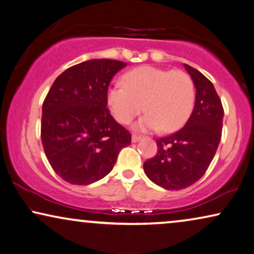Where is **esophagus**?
<instances>
[{
	"instance_id": "34e87169",
	"label": "esophagus",
	"mask_w": 254,
	"mask_h": 254,
	"mask_svg": "<svg viewBox=\"0 0 254 254\" xmlns=\"http://www.w3.org/2000/svg\"><path fill=\"white\" fill-rule=\"evenodd\" d=\"M141 139L140 136H137V134H132V137H131V141L132 143H138Z\"/></svg>"
}]
</instances>
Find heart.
Segmentation results:
<instances>
[{"label": "heart", "mask_w": 254, "mask_h": 254, "mask_svg": "<svg viewBox=\"0 0 254 254\" xmlns=\"http://www.w3.org/2000/svg\"><path fill=\"white\" fill-rule=\"evenodd\" d=\"M107 102L120 123L127 124L144 109L147 114L134 129L153 131L161 127L164 132H174L190 117L195 86L184 70L141 66L125 74L123 84L116 83L108 89Z\"/></svg>", "instance_id": "obj_1"}]
</instances>
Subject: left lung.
Returning <instances> with one entry per match:
<instances>
[{
  "label": "left lung",
  "mask_w": 254,
  "mask_h": 254,
  "mask_svg": "<svg viewBox=\"0 0 254 254\" xmlns=\"http://www.w3.org/2000/svg\"><path fill=\"white\" fill-rule=\"evenodd\" d=\"M196 89L195 106L181 130L157 139L158 152L144 162L152 182L168 190L187 188L203 177L221 141L224 110L214 84L184 64Z\"/></svg>",
  "instance_id": "8db88e82"
}]
</instances>
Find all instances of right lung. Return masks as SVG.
Returning a JSON list of instances; mask_svg holds the SVG:
<instances>
[{
	"label": "right lung",
	"instance_id": "1",
	"mask_svg": "<svg viewBox=\"0 0 254 254\" xmlns=\"http://www.w3.org/2000/svg\"><path fill=\"white\" fill-rule=\"evenodd\" d=\"M127 63L92 59L54 80L43 103L42 143L53 171L72 185L109 174L131 134L107 109L111 79Z\"/></svg>",
	"mask_w": 254,
	"mask_h": 254
}]
</instances>
